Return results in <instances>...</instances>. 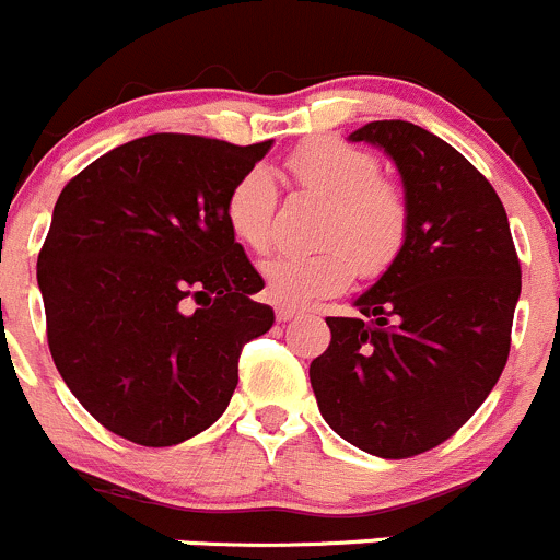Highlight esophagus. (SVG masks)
<instances>
[{"label":"esophagus","instance_id":"esophagus-1","mask_svg":"<svg viewBox=\"0 0 560 560\" xmlns=\"http://www.w3.org/2000/svg\"><path fill=\"white\" fill-rule=\"evenodd\" d=\"M275 313H278V320H282V324H285V320H293L296 318L299 313H302V310L299 307H293V304H278V307H275Z\"/></svg>","mask_w":560,"mask_h":560}]
</instances>
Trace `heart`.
Returning <instances> with one entry per match:
<instances>
[{
    "mask_svg": "<svg viewBox=\"0 0 560 560\" xmlns=\"http://www.w3.org/2000/svg\"><path fill=\"white\" fill-rule=\"evenodd\" d=\"M291 179L326 198L315 250H282L261 267L267 291L282 304H313L346 291L353 278L373 280L400 258L411 229L406 190L381 176V163L368 149L340 138H313L285 158ZM278 182L256 165L231 185L225 198L229 229L247 250L275 245Z\"/></svg>",
    "mask_w": 560,
    "mask_h": 560,
    "instance_id": "heart-1",
    "label": "heart"
}]
</instances>
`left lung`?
<instances>
[{
    "label": "left lung",
    "instance_id": "left-lung-1",
    "mask_svg": "<svg viewBox=\"0 0 560 560\" xmlns=\"http://www.w3.org/2000/svg\"><path fill=\"white\" fill-rule=\"evenodd\" d=\"M351 141L395 160L411 229L389 272L353 302L357 318H326L331 340L310 384L340 439L402 460L452 439L501 378L520 258L501 198L455 147L402 119L370 121Z\"/></svg>",
    "mask_w": 560,
    "mask_h": 560
}]
</instances>
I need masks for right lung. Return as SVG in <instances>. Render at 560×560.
<instances>
[{
    "label": "right lung",
    "mask_w": 560,
    "mask_h": 560,
    "mask_svg": "<svg viewBox=\"0 0 560 560\" xmlns=\"http://www.w3.org/2000/svg\"><path fill=\"white\" fill-rule=\"evenodd\" d=\"M272 141L154 132L110 149L65 185L37 285L54 364L110 433L174 446L218 422L245 342L272 307L225 220L231 185Z\"/></svg>",
    "instance_id": "add662e5"
}]
</instances>
